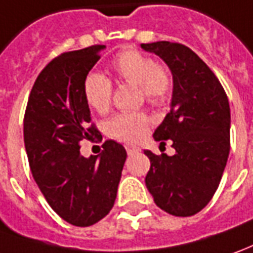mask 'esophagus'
Instances as JSON below:
<instances>
[{
	"label": "esophagus",
	"mask_w": 253,
	"mask_h": 253,
	"mask_svg": "<svg viewBox=\"0 0 253 253\" xmlns=\"http://www.w3.org/2000/svg\"><path fill=\"white\" fill-rule=\"evenodd\" d=\"M125 149H126V153L132 156V154H135V153H139L140 149L136 147V146H133V144H125Z\"/></svg>",
	"instance_id": "1"
}]
</instances>
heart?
<instances>
[{"instance_id": "obj_1", "label": "heart", "mask_w": 253, "mask_h": 253, "mask_svg": "<svg viewBox=\"0 0 253 253\" xmlns=\"http://www.w3.org/2000/svg\"><path fill=\"white\" fill-rule=\"evenodd\" d=\"M110 73L117 83L137 86L140 99L150 106H164L170 100L175 80L167 64L156 63L149 55L136 49L120 52L110 63ZM83 93L90 109L100 114L107 113L113 99V84L99 73H90L84 80ZM146 113H121L107 123V133L120 142H140L150 126Z\"/></svg>"}]
</instances>
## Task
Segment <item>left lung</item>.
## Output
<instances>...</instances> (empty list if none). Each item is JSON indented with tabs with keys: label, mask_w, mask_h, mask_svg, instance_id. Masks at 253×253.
Here are the masks:
<instances>
[{
	"label": "left lung",
	"mask_w": 253,
	"mask_h": 253,
	"mask_svg": "<svg viewBox=\"0 0 253 253\" xmlns=\"http://www.w3.org/2000/svg\"><path fill=\"white\" fill-rule=\"evenodd\" d=\"M169 66L175 80L170 111L154 132L157 142L172 140L176 153L150 150L146 186L157 207L173 216H193L219 187L230 153V106L222 84L186 45L142 43Z\"/></svg>",
	"instance_id": "8db88e82"
}]
</instances>
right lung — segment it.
<instances>
[{
	"mask_svg": "<svg viewBox=\"0 0 253 253\" xmlns=\"http://www.w3.org/2000/svg\"><path fill=\"white\" fill-rule=\"evenodd\" d=\"M104 45L64 52L37 77L23 120L31 173L50 208L73 226L88 227L109 213L126 151L106 140L100 157L80 153L83 139L97 136L83 93L84 80Z\"/></svg>",
	"mask_w": 253,
	"mask_h": 253,
	"instance_id": "add662e5",
	"label": "right lung"
}]
</instances>
